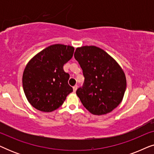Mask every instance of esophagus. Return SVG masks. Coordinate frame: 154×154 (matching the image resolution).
I'll return each instance as SVG.
<instances>
[{"label": "esophagus", "mask_w": 154, "mask_h": 154, "mask_svg": "<svg viewBox=\"0 0 154 154\" xmlns=\"http://www.w3.org/2000/svg\"><path fill=\"white\" fill-rule=\"evenodd\" d=\"M77 88H78V86L77 85H74V86H73V92H75V91H76V90H77Z\"/></svg>", "instance_id": "1"}]
</instances>
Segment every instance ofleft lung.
I'll return each mask as SVG.
<instances>
[{"label":"left lung","mask_w":154,"mask_h":154,"mask_svg":"<svg viewBox=\"0 0 154 154\" xmlns=\"http://www.w3.org/2000/svg\"><path fill=\"white\" fill-rule=\"evenodd\" d=\"M74 57L85 81L76 94L85 109L94 115L111 112L121 102L126 89L123 69L104 50L96 46L78 48Z\"/></svg>","instance_id":"1"}]
</instances>
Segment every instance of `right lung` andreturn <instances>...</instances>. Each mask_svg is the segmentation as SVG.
I'll return each instance as SVG.
<instances>
[{"label":"right lung","mask_w":154,"mask_h":154,"mask_svg":"<svg viewBox=\"0 0 154 154\" xmlns=\"http://www.w3.org/2000/svg\"><path fill=\"white\" fill-rule=\"evenodd\" d=\"M74 48L55 44L33 57L25 67L23 89L29 102L38 110L51 112L61 106L73 91L69 74L63 66L72 58Z\"/></svg>","instance_id":"obj_1"}]
</instances>
